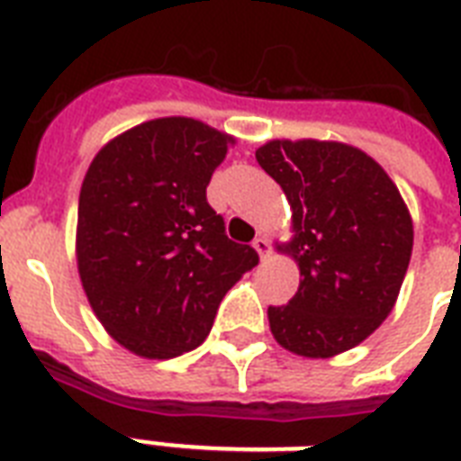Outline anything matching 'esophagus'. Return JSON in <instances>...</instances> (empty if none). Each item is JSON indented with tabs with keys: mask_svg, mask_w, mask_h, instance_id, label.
<instances>
[{
	"mask_svg": "<svg viewBox=\"0 0 461 461\" xmlns=\"http://www.w3.org/2000/svg\"><path fill=\"white\" fill-rule=\"evenodd\" d=\"M253 249L258 251L260 260H267V258H270V253H273V246H270L267 237H256V239H253Z\"/></svg>",
	"mask_w": 461,
	"mask_h": 461,
	"instance_id": "obj_1",
	"label": "esophagus"
}]
</instances>
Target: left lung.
<instances>
[{
    "label": "left lung",
    "mask_w": 461,
    "mask_h": 461,
    "mask_svg": "<svg viewBox=\"0 0 461 461\" xmlns=\"http://www.w3.org/2000/svg\"><path fill=\"white\" fill-rule=\"evenodd\" d=\"M258 165L292 205L302 282L270 330L299 357L328 358L364 342L393 311L407 275L414 227L385 169L358 148L330 140H270Z\"/></svg>",
    "instance_id": "8db88e82"
}]
</instances>
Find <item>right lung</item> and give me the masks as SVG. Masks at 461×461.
I'll return each mask as SVG.
<instances>
[{
  "instance_id": "obj_1",
  "label": "right lung",
  "mask_w": 461,
  "mask_h": 461,
  "mask_svg": "<svg viewBox=\"0 0 461 461\" xmlns=\"http://www.w3.org/2000/svg\"><path fill=\"white\" fill-rule=\"evenodd\" d=\"M231 136L186 117L110 140L78 198L76 256L90 306L133 354L172 358L208 337L217 306L258 253L224 231L205 188Z\"/></svg>"
}]
</instances>
